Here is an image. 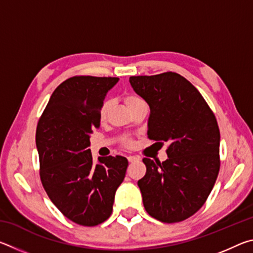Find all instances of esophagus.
I'll use <instances>...</instances> for the list:
<instances>
[{
  "instance_id": "1",
  "label": "esophagus",
  "mask_w": 253,
  "mask_h": 253,
  "mask_svg": "<svg viewBox=\"0 0 253 253\" xmlns=\"http://www.w3.org/2000/svg\"><path fill=\"white\" fill-rule=\"evenodd\" d=\"M127 158H128V162H129V163H134V162L139 161V157H137V156H128Z\"/></svg>"
}]
</instances>
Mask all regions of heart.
<instances>
[{"label":"heart","mask_w":253,"mask_h":253,"mask_svg":"<svg viewBox=\"0 0 253 253\" xmlns=\"http://www.w3.org/2000/svg\"><path fill=\"white\" fill-rule=\"evenodd\" d=\"M140 101H143V100L136 95H128V96L125 97V104H126L128 108H129L130 106L135 105V104H137V102H140ZM109 108H110V101H105L104 104H102L101 108H100V118L101 119L106 118L107 113H108Z\"/></svg>","instance_id":"heart-1"}]
</instances>
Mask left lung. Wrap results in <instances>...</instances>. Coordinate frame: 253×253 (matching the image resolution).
<instances>
[{
  "label": "left lung",
  "mask_w": 253,
  "mask_h": 253,
  "mask_svg": "<svg viewBox=\"0 0 253 253\" xmlns=\"http://www.w3.org/2000/svg\"><path fill=\"white\" fill-rule=\"evenodd\" d=\"M147 102L148 138L168 142V160L144 158L138 181L149 215L175 223L193 215L211 193L220 169V130L207 101L190 81L175 72L129 78Z\"/></svg>",
  "instance_id": "obj_1"
}]
</instances>
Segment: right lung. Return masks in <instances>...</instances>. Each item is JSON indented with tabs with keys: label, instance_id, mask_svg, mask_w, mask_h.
Here are the masks:
<instances>
[{
	"label": "right lung",
	"instance_id": "right-lung-1",
	"mask_svg": "<svg viewBox=\"0 0 253 253\" xmlns=\"http://www.w3.org/2000/svg\"><path fill=\"white\" fill-rule=\"evenodd\" d=\"M119 78L78 76L63 81L50 97L37 127L40 177L46 194L75 223L93 226L113 212L128 161L123 156L92 161L90 135L100 124L105 97Z\"/></svg>",
	"mask_w": 253,
	"mask_h": 253
}]
</instances>
